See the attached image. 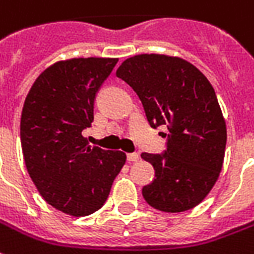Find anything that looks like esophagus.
Wrapping results in <instances>:
<instances>
[{
    "instance_id": "1",
    "label": "esophagus",
    "mask_w": 254,
    "mask_h": 254,
    "mask_svg": "<svg viewBox=\"0 0 254 254\" xmlns=\"http://www.w3.org/2000/svg\"><path fill=\"white\" fill-rule=\"evenodd\" d=\"M127 159L129 162H136V161H139V154H136V152L127 154Z\"/></svg>"
}]
</instances>
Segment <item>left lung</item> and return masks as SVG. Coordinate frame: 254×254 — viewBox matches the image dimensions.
<instances>
[{
	"label": "left lung",
	"instance_id": "obj_1",
	"mask_svg": "<svg viewBox=\"0 0 254 254\" xmlns=\"http://www.w3.org/2000/svg\"><path fill=\"white\" fill-rule=\"evenodd\" d=\"M137 93L150 127H166V150L143 152L155 179L143 187L154 209L179 213L196 206L220 175L226 151V122L213 86L196 67L179 58L139 55L117 70Z\"/></svg>",
	"mask_w": 254,
	"mask_h": 254
}]
</instances>
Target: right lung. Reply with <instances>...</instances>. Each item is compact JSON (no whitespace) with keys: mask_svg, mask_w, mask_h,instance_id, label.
Segmentation results:
<instances>
[{"mask_svg":"<svg viewBox=\"0 0 254 254\" xmlns=\"http://www.w3.org/2000/svg\"><path fill=\"white\" fill-rule=\"evenodd\" d=\"M117 62H58L35 79L24 100L20 141L28 175L49 205L71 216L99 210L127 161L122 151L92 147L82 136Z\"/></svg>","mask_w":254,"mask_h":254,"instance_id":"1","label":"right lung"}]
</instances>
